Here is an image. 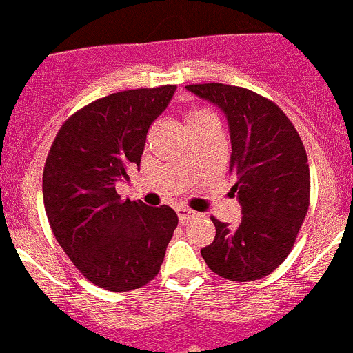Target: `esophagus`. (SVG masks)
<instances>
[{
	"label": "esophagus",
	"mask_w": 353,
	"mask_h": 353,
	"mask_svg": "<svg viewBox=\"0 0 353 353\" xmlns=\"http://www.w3.org/2000/svg\"><path fill=\"white\" fill-rule=\"evenodd\" d=\"M176 213H179V219L182 222H187L190 221V219H196V216H198V213L190 208H185V206H180V208L176 210Z\"/></svg>",
	"instance_id": "esophagus-1"
}]
</instances>
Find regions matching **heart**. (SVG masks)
I'll list each match as a JSON object with an SVG mask.
<instances>
[{
	"instance_id": "obj_1",
	"label": "heart",
	"mask_w": 353,
	"mask_h": 353,
	"mask_svg": "<svg viewBox=\"0 0 353 353\" xmlns=\"http://www.w3.org/2000/svg\"><path fill=\"white\" fill-rule=\"evenodd\" d=\"M208 115H210V113L206 112V110H192V112L187 113L185 122L196 121V119H201V117H208Z\"/></svg>"
}]
</instances>
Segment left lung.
Wrapping results in <instances>:
<instances>
[{
  "instance_id": "1",
  "label": "left lung",
  "mask_w": 353,
  "mask_h": 353,
  "mask_svg": "<svg viewBox=\"0 0 353 353\" xmlns=\"http://www.w3.org/2000/svg\"><path fill=\"white\" fill-rule=\"evenodd\" d=\"M225 115L231 137V194L241 205L236 225L212 219L215 240L201 248L212 271L252 282L276 270L294 247L310 205V168L292 122L273 101L243 87H185Z\"/></svg>"
}]
</instances>
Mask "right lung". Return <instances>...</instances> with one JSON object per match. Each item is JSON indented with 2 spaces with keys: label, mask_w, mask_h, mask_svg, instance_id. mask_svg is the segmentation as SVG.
I'll use <instances>...</instances> for the list:
<instances>
[{
  "label": "right lung",
  "mask_w": 353,
  "mask_h": 353,
  "mask_svg": "<svg viewBox=\"0 0 353 353\" xmlns=\"http://www.w3.org/2000/svg\"><path fill=\"white\" fill-rule=\"evenodd\" d=\"M176 85L96 99L57 132L43 170L52 232L80 273L112 292L138 289L159 273L179 224L173 208L121 199L115 185L140 168L148 128Z\"/></svg>",
  "instance_id": "obj_1"
}]
</instances>
